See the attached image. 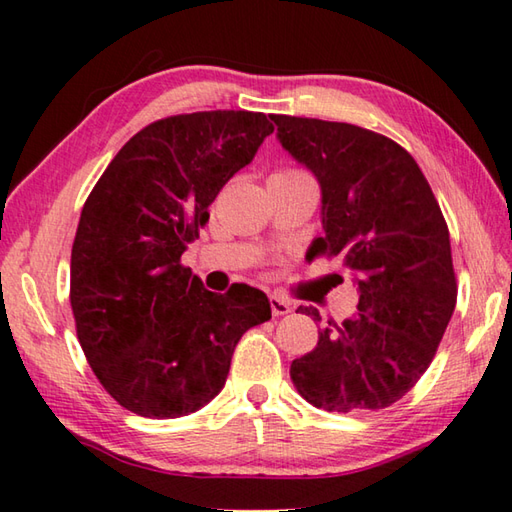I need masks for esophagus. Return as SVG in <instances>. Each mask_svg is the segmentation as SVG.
<instances>
[{"mask_svg": "<svg viewBox=\"0 0 512 512\" xmlns=\"http://www.w3.org/2000/svg\"><path fill=\"white\" fill-rule=\"evenodd\" d=\"M271 311L273 315H286L291 313V304H288L280 295H271Z\"/></svg>", "mask_w": 512, "mask_h": 512, "instance_id": "obj_1", "label": "esophagus"}]
</instances>
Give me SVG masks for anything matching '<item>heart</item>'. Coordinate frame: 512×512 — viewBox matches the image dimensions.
I'll use <instances>...</instances> for the list:
<instances>
[{
  "instance_id": "obj_1",
  "label": "heart",
  "mask_w": 512,
  "mask_h": 512,
  "mask_svg": "<svg viewBox=\"0 0 512 512\" xmlns=\"http://www.w3.org/2000/svg\"><path fill=\"white\" fill-rule=\"evenodd\" d=\"M280 174H295V172H280Z\"/></svg>"
}]
</instances>
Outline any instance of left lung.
<instances>
[{"label":"left lung","mask_w":512,"mask_h":512,"mask_svg":"<svg viewBox=\"0 0 512 512\" xmlns=\"http://www.w3.org/2000/svg\"><path fill=\"white\" fill-rule=\"evenodd\" d=\"M277 141L322 192L315 255H342L360 300L342 324L291 362L311 405L353 414L383 410L425 374L457 304L450 232L421 167L401 145L358 125L271 116ZM300 313L320 320L318 309Z\"/></svg>","instance_id":"8db88e82"}]
</instances>
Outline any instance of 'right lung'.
<instances>
[{"label": "right lung", "mask_w": 512, "mask_h": 512, "mask_svg": "<svg viewBox=\"0 0 512 512\" xmlns=\"http://www.w3.org/2000/svg\"><path fill=\"white\" fill-rule=\"evenodd\" d=\"M273 129L259 111L156 120L91 190L71 250V309L91 369L125 410H201L224 389L239 338L271 320L266 293L248 284L212 293L181 255Z\"/></svg>", "instance_id": "obj_1"}]
</instances>
